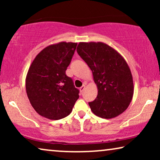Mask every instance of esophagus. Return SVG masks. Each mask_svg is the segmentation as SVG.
Instances as JSON below:
<instances>
[{
  "label": "esophagus",
  "mask_w": 160,
  "mask_h": 160,
  "mask_svg": "<svg viewBox=\"0 0 160 160\" xmlns=\"http://www.w3.org/2000/svg\"><path fill=\"white\" fill-rule=\"evenodd\" d=\"M85 87H86V86H85V85L84 84V85H83V86L82 87H80V91L81 92H83V91H84V89H85Z\"/></svg>",
  "instance_id": "obj_1"
}]
</instances>
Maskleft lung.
Returning <instances> with one entry per match:
<instances>
[{
  "mask_svg": "<svg viewBox=\"0 0 160 160\" xmlns=\"http://www.w3.org/2000/svg\"><path fill=\"white\" fill-rule=\"evenodd\" d=\"M77 52L92 71L98 96L89 102L94 114L112 119L128 108L134 92L132 73L123 57L102 42H80Z\"/></svg>",
  "mask_w": 160,
  "mask_h": 160,
  "instance_id": "left-lung-1",
  "label": "left lung"
}]
</instances>
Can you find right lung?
Masks as SVG:
<instances>
[{
	"label": "right lung",
	"mask_w": 160,
	"mask_h": 160,
	"mask_svg": "<svg viewBox=\"0 0 160 160\" xmlns=\"http://www.w3.org/2000/svg\"><path fill=\"white\" fill-rule=\"evenodd\" d=\"M77 43L49 45L37 54L28 69L25 88L28 99L41 117L58 120L68 116L78 100V91L65 74Z\"/></svg>",
	"instance_id": "obj_1"
}]
</instances>
